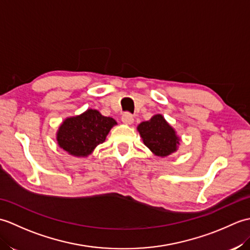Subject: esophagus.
Instances as JSON below:
<instances>
[{
  "label": "esophagus",
  "mask_w": 250,
  "mask_h": 250,
  "mask_svg": "<svg viewBox=\"0 0 250 250\" xmlns=\"http://www.w3.org/2000/svg\"><path fill=\"white\" fill-rule=\"evenodd\" d=\"M121 120L124 124L131 125L132 122H133V116H132V114H130V113H125L121 117Z\"/></svg>",
  "instance_id": "obj_1"
}]
</instances>
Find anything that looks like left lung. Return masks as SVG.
Instances as JSON below:
<instances>
[{
    "label": "left lung",
    "instance_id": "obj_1",
    "mask_svg": "<svg viewBox=\"0 0 250 250\" xmlns=\"http://www.w3.org/2000/svg\"><path fill=\"white\" fill-rule=\"evenodd\" d=\"M144 144L158 157H167L177 150L180 139L160 114L137 126Z\"/></svg>",
    "mask_w": 250,
    "mask_h": 250
}]
</instances>
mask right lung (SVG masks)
I'll return each instance as SVG.
<instances>
[{"label": "right lung", "instance_id": "1", "mask_svg": "<svg viewBox=\"0 0 250 250\" xmlns=\"http://www.w3.org/2000/svg\"><path fill=\"white\" fill-rule=\"evenodd\" d=\"M115 125V119L89 108L82 115L70 117L62 122L57 133L58 145L72 156L87 157L105 142Z\"/></svg>", "mask_w": 250, "mask_h": 250}]
</instances>
